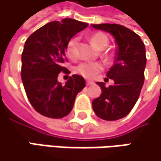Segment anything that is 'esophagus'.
<instances>
[{"label": "esophagus", "mask_w": 161, "mask_h": 161, "mask_svg": "<svg viewBox=\"0 0 161 161\" xmlns=\"http://www.w3.org/2000/svg\"><path fill=\"white\" fill-rule=\"evenodd\" d=\"M86 86H90V85H93L94 84L92 81H86Z\"/></svg>", "instance_id": "esophagus-1"}]
</instances>
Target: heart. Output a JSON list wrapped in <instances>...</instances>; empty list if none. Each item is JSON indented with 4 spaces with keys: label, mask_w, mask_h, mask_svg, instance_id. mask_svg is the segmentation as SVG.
I'll list each match as a JSON object with an SVG mask.
<instances>
[{
    "label": "heart",
    "mask_w": 161,
    "mask_h": 161,
    "mask_svg": "<svg viewBox=\"0 0 161 161\" xmlns=\"http://www.w3.org/2000/svg\"><path fill=\"white\" fill-rule=\"evenodd\" d=\"M90 41L94 45L95 48H97L99 51H102L108 46L109 37L102 33H96L90 37ZM76 44H77V39L73 38L68 42V44L66 46V53L71 58L75 56ZM103 57L105 58V60H110L109 54L104 53ZM102 69H103V64L99 62H86V63H82L79 65L76 66L75 72L86 78L91 79V78L95 77Z\"/></svg>",
    "instance_id": "heart-1"
}]
</instances>
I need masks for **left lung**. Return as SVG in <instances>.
Returning <instances> with one entry per match:
<instances>
[{
	"instance_id": "8db88e82",
	"label": "left lung",
	"mask_w": 161,
	"mask_h": 161,
	"mask_svg": "<svg viewBox=\"0 0 161 161\" xmlns=\"http://www.w3.org/2000/svg\"><path fill=\"white\" fill-rule=\"evenodd\" d=\"M92 27L110 33L115 39L117 49L114 63L107 77L114 81L109 87L97 82L102 93L92 101L96 115L106 121L125 117L138 99L145 80L147 64L146 48L136 33L117 24L91 25Z\"/></svg>"
}]
</instances>
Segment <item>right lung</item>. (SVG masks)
<instances>
[{"mask_svg": "<svg viewBox=\"0 0 161 161\" xmlns=\"http://www.w3.org/2000/svg\"><path fill=\"white\" fill-rule=\"evenodd\" d=\"M88 25L72 18L53 21L38 28L26 39L22 53L23 85L33 108L43 116L61 119L74 107L76 95L86 86L84 77L72 75L65 85L58 82L66 60V46Z\"/></svg>", "mask_w": 161, "mask_h": 161, "instance_id": "right-lung-1", "label": "right lung"}]
</instances>
